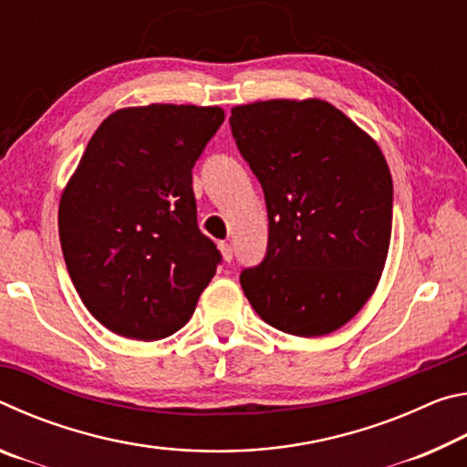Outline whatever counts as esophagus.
Wrapping results in <instances>:
<instances>
[{"instance_id":"esophagus-1","label":"esophagus","mask_w":467,"mask_h":467,"mask_svg":"<svg viewBox=\"0 0 467 467\" xmlns=\"http://www.w3.org/2000/svg\"><path fill=\"white\" fill-rule=\"evenodd\" d=\"M220 247V253H223V259L226 264H231L233 262V247H231V243H226V241H223L218 244Z\"/></svg>"}]
</instances>
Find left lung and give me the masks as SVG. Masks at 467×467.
<instances>
[{"label":"left lung","mask_w":467,"mask_h":467,"mask_svg":"<svg viewBox=\"0 0 467 467\" xmlns=\"http://www.w3.org/2000/svg\"><path fill=\"white\" fill-rule=\"evenodd\" d=\"M231 131L264 189L267 249L241 286L259 317L326 336L377 288L391 239L393 183L381 150L326 100L234 107Z\"/></svg>","instance_id":"1"}]
</instances>
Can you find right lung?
I'll return each instance as SVG.
<instances>
[{"label":"right lung","instance_id":"obj_1","mask_svg":"<svg viewBox=\"0 0 467 467\" xmlns=\"http://www.w3.org/2000/svg\"><path fill=\"white\" fill-rule=\"evenodd\" d=\"M218 107L121 109L94 131L59 203L69 278L123 337L161 339L192 317L223 255L197 226L192 171Z\"/></svg>","mask_w":467,"mask_h":467}]
</instances>
